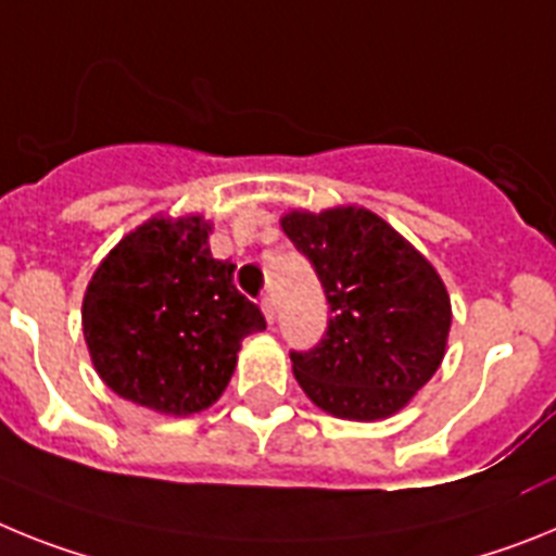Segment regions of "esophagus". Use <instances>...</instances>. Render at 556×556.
Masks as SVG:
<instances>
[{
  "label": "esophagus",
  "instance_id": "esophagus-1",
  "mask_svg": "<svg viewBox=\"0 0 556 556\" xmlns=\"http://www.w3.org/2000/svg\"><path fill=\"white\" fill-rule=\"evenodd\" d=\"M263 316H265V321H268V325H274V321H277V305H274V299L271 296H265L263 299Z\"/></svg>",
  "mask_w": 556,
  "mask_h": 556
}]
</instances>
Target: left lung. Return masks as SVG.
<instances>
[{"label":"left lung","mask_w":556,"mask_h":556,"mask_svg":"<svg viewBox=\"0 0 556 556\" xmlns=\"http://www.w3.org/2000/svg\"><path fill=\"white\" fill-rule=\"evenodd\" d=\"M279 226L313 263L332 311L321 344L291 352L302 392L338 419L403 412L447 350L453 311L437 268L366 206L288 210Z\"/></svg>","instance_id":"obj_1"}]
</instances>
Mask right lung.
<instances>
[{
	"label": "right lung",
	"mask_w": 556,
	"mask_h": 556,
	"mask_svg": "<svg viewBox=\"0 0 556 556\" xmlns=\"http://www.w3.org/2000/svg\"><path fill=\"white\" fill-rule=\"evenodd\" d=\"M204 215H153L91 274L84 338L100 380L164 417H190L226 392L243 338L265 330L238 293L235 263L210 251Z\"/></svg>",
	"instance_id": "right-lung-1"
}]
</instances>
